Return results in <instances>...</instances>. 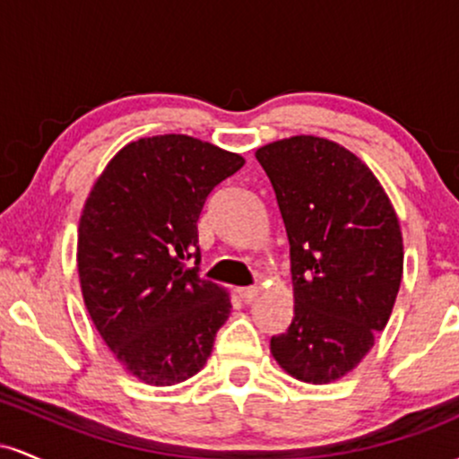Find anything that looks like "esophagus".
I'll use <instances>...</instances> for the list:
<instances>
[{
	"label": "esophagus",
	"instance_id": "34e87169",
	"mask_svg": "<svg viewBox=\"0 0 459 459\" xmlns=\"http://www.w3.org/2000/svg\"><path fill=\"white\" fill-rule=\"evenodd\" d=\"M237 296H239L241 302L250 304V302H255L256 296H259V289H256V287H241V289H237Z\"/></svg>",
	"mask_w": 459,
	"mask_h": 459
}]
</instances>
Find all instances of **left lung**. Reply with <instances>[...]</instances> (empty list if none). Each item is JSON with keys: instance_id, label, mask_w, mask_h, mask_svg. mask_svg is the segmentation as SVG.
Returning a JSON list of instances; mask_svg holds the SVG:
<instances>
[{"instance_id": "8db88e82", "label": "left lung", "mask_w": 459, "mask_h": 459, "mask_svg": "<svg viewBox=\"0 0 459 459\" xmlns=\"http://www.w3.org/2000/svg\"><path fill=\"white\" fill-rule=\"evenodd\" d=\"M289 239L293 319L272 356L299 382L328 384L368 354L386 328L403 273L397 213L354 152L293 135L255 152Z\"/></svg>"}]
</instances>
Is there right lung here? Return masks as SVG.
<instances>
[{"label": "right lung", "instance_id": "1", "mask_svg": "<svg viewBox=\"0 0 459 459\" xmlns=\"http://www.w3.org/2000/svg\"><path fill=\"white\" fill-rule=\"evenodd\" d=\"M244 163L198 138L152 135L116 152L88 194L77 230L83 304L116 360L144 384L196 376L229 319V293L198 276L196 222Z\"/></svg>", "mask_w": 459, "mask_h": 459}]
</instances>
